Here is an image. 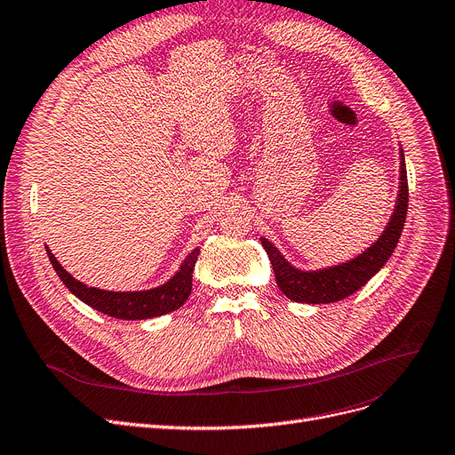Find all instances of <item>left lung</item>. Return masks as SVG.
<instances>
[{
  "mask_svg": "<svg viewBox=\"0 0 455 455\" xmlns=\"http://www.w3.org/2000/svg\"><path fill=\"white\" fill-rule=\"evenodd\" d=\"M399 168V195L390 223L382 232V236L356 259L339 266L324 267V270L301 272L284 260L277 247H274L266 238H260L267 259H270L274 266L277 287L284 296L294 301H301V304H331V301H339L360 291L363 284L388 262L399 242L401 230L405 227V217L409 208L407 166L405 157H403V149Z\"/></svg>",
  "mask_w": 455,
  "mask_h": 455,
  "instance_id": "1",
  "label": "left lung"
}]
</instances>
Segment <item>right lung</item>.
<instances>
[{
	"label": "right lung",
	"instance_id": "add662e5",
	"mask_svg": "<svg viewBox=\"0 0 455 455\" xmlns=\"http://www.w3.org/2000/svg\"><path fill=\"white\" fill-rule=\"evenodd\" d=\"M198 253V247L193 249L188 259L180 266L176 275L157 289L139 292H112L86 287L84 283L76 281L69 272H65V267L52 255V251L46 247V255L67 289H69L78 299H82L86 306L108 316L124 318V321H144V318H154L180 309L191 294L193 270Z\"/></svg>",
	"mask_w": 455,
	"mask_h": 455
}]
</instances>
